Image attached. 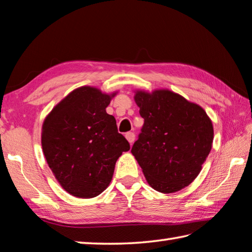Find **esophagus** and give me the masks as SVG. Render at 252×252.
Instances as JSON below:
<instances>
[{"label":"esophagus","instance_id":"34e87169","mask_svg":"<svg viewBox=\"0 0 252 252\" xmlns=\"http://www.w3.org/2000/svg\"><path fill=\"white\" fill-rule=\"evenodd\" d=\"M126 140L129 141L130 145H132V143L134 142L135 135H134L133 132H126Z\"/></svg>","mask_w":252,"mask_h":252}]
</instances>
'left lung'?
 <instances>
[{"mask_svg": "<svg viewBox=\"0 0 252 252\" xmlns=\"http://www.w3.org/2000/svg\"><path fill=\"white\" fill-rule=\"evenodd\" d=\"M145 123L131 153L149 185L175 193L197 177L212 148L214 131L201 106L169 90L137 91Z\"/></svg>", "mask_w": 252, "mask_h": 252, "instance_id": "left-lung-1", "label": "left lung"}]
</instances>
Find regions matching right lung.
<instances>
[{
    "label": "right lung",
    "instance_id": "obj_1",
    "mask_svg": "<svg viewBox=\"0 0 252 252\" xmlns=\"http://www.w3.org/2000/svg\"><path fill=\"white\" fill-rule=\"evenodd\" d=\"M98 89L82 86L56 105L42 125V151L49 168L67 193L92 198L105 190L115 162L129 142L106 113L111 98Z\"/></svg>",
    "mask_w": 252,
    "mask_h": 252
}]
</instances>
